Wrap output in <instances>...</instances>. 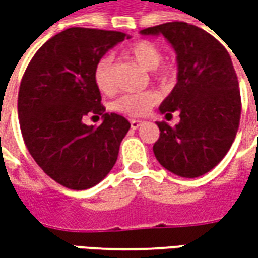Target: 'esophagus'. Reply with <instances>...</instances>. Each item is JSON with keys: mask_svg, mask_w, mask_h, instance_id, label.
<instances>
[{"mask_svg": "<svg viewBox=\"0 0 258 258\" xmlns=\"http://www.w3.org/2000/svg\"><path fill=\"white\" fill-rule=\"evenodd\" d=\"M144 124V120H136V119H132L131 120V127L132 129H138V127H141Z\"/></svg>", "mask_w": 258, "mask_h": 258, "instance_id": "esophagus-1", "label": "esophagus"}]
</instances>
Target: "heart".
<instances>
[{"mask_svg": "<svg viewBox=\"0 0 258 258\" xmlns=\"http://www.w3.org/2000/svg\"><path fill=\"white\" fill-rule=\"evenodd\" d=\"M126 54L136 64L145 70H152L154 79L161 83H169L175 76L171 64H159L162 61V50L152 41L142 40L132 44ZM94 83L100 92L110 94L114 92V82L112 76V58L104 55L94 66ZM159 100V94L155 90H142L136 93H126L120 96L113 103L116 112L129 116H145Z\"/></svg>", "mask_w": 258, "mask_h": 258, "instance_id": "obj_1", "label": "heart"}]
</instances>
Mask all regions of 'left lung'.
<instances>
[{
	"instance_id": "obj_1",
	"label": "left lung",
	"mask_w": 258,
	"mask_h": 258,
	"mask_svg": "<svg viewBox=\"0 0 258 258\" xmlns=\"http://www.w3.org/2000/svg\"><path fill=\"white\" fill-rule=\"evenodd\" d=\"M144 35L162 34L178 61V82L159 112L179 123L158 122L154 145L158 162L183 178L201 176L220 164L230 151L240 124L241 97L228 51L215 37L197 25L173 21L149 27Z\"/></svg>"
}]
</instances>
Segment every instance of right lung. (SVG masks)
I'll return each instance as SVG.
<instances>
[{
	"label": "right lung",
	"instance_id": "add662e5",
	"mask_svg": "<svg viewBox=\"0 0 258 258\" xmlns=\"http://www.w3.org/2000/svg\"><path fill=\"white\" fill-rule=\"evenodd\" d=\"M131 38L120 31L72 27L38 48L18 92V119L24 144L37 165L69 189L99 183L116 164L131 123L104 113L94 83V66L112 47ZM87 114L102 115L87 126Z\"/></svg>",
	"mask_w": 258,
	"mask_h": 258
}]
</instances>
